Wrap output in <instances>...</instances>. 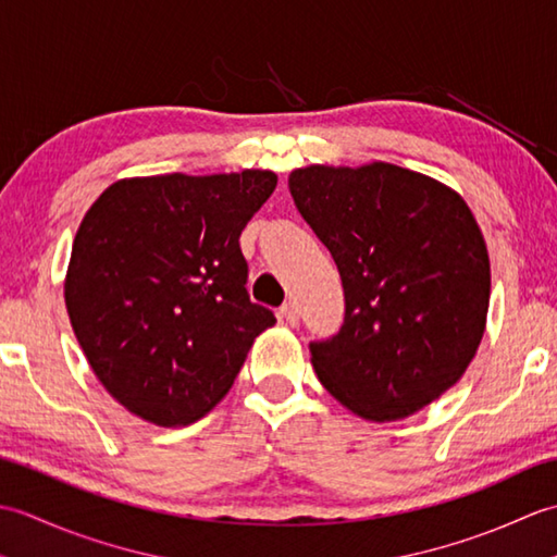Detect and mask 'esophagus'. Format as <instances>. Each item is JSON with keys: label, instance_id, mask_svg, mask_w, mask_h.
Wrapping results in <instances>:
<instances>
[{"label": "esophagus", "instance_id": "esophagus-1", "mask_svg": "<svg viewBox=\"0 0 557 557\" xmlns=\"http://www.w3.org/2000/svg\"><path fill=\"white\" fill-rule=\"evenodd\" d=\"M280 315L285 318L289 325H297L299 323V306H297V301H287L285 306H282Z\"/></svg>", "mask_w": 557, "mask_h": 557}]
</instances>
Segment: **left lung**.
I'll list each match as a JSON object with an SVG mask.
<instances>
[{
  "label": "left lung",
  "instance_id": "left-lung-1",
  "mask_svg": "<svg viewBox=\"0 0 557 557\" xmlns=\"http://www.w3.org/2000/svg\"><path fill=\"white\" fill-rule=\"evenodd\" d=\"M289 191L345 287L339 333L311 342L318 381L363 419L421 411L465 375L486 330L491 263L465 198L387 162L311 164Z\"/></svg>",
  "mask_w": 557,
  "mask_h": 557
}]
</instances>
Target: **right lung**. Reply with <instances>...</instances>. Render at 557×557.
Here are the masks:
<instances>
[{
    "label": "right lung",
    "mask_w": 557,
    "mask_h": 557,
    "mask_svg": "<svg viewBox=\"0 0 557 557\" xmlns=\"http://www.w3.org/2000/svg\"><path fill=\"white\" fill-rule=\"evenodd\" d=\"M268 170L134 176L83 218L64 282L92 373L136 417L186 425L218 405L275 325L248 299L239 236L275 191Z\"/></svg>",
    "instance_id": "add662e5"
}]
</instances>
